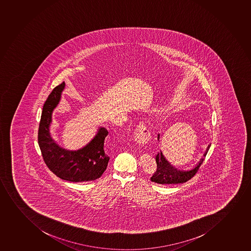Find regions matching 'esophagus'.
Wrapping results in <instances>:
<instances>
[{"mask_svg": "<svg viewBox=\"0 0 251 251\" xmlns=\"http://www.w3.org/2000/svg\"><path fill=\"white\" fill-rule=\"evenodd\" d=\"M134 139L139 145H146L150 139V132L143 124L138 125L134 132Z\"/></svg>", "mask_w": 251, "mask_h": 251, "instance_id": "obj_1", "label": "esophagus"}]
</instances>
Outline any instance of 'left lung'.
Returning <instances> with one entry per match:
<instances>
[{
	"label": "left lung",
	"instance_id": "left-lung-1",
	"mask_svg": "<svg viewBox=\"0 0 251 251\" xmlns=\"http://www.w3.org/2000/svg\"><path fill=\"white\" fill-rule=\"evenodd\" d=\"M157 139L160 140V134L157 136ZM210 144H209L205 153L193 168L190 170H182L178 169L168 162L162 151L158 152L156 156V171L151 177V181L158 184H178L184 183L190 180L195 174L197 173L201 165L202 164L204 158L210 149Z\"/></svg>",
	"mask_w": 251,
	"mask_h": 251
}]
</instances>
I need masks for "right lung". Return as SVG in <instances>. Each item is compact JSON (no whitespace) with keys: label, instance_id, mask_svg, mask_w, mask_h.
<instances>
[{"label":"right lung","instance_id":"right-lung-1","mask_svg":"<svg viewBox=\"0 0 251 251\" xmlns=\"http://www.w3.org/2000/svg\"><path fill=\"white\" fill-rule=\"evenodd\" d=\"M65 87V82L55 87L44 104L38 143L46 166L57 176L72 182L94 181L102 176L108 166L109 156L103 148L108 130L99 127L93 139L77 150H67L57 144L52 138L50 127L52 114L60 102Z\"/></svg>","mask_w":251,"mask_h":251}]
</instances>
